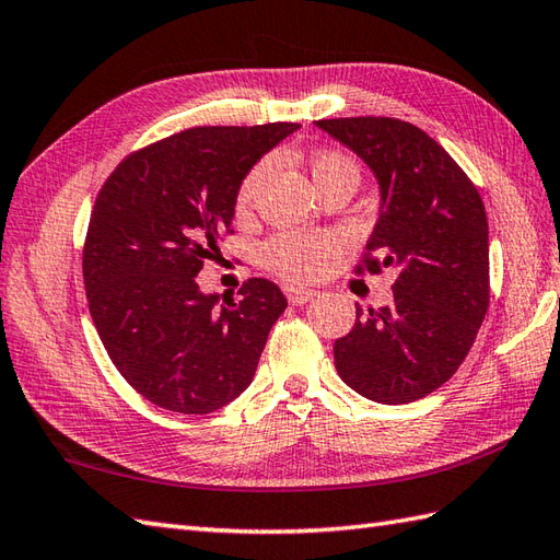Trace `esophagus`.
I'll use <instances>...</instances> for the list:
<instances>
[{
	"instance_id": "obj_1",
	"label": "esophagus",
	"mask_w": 560,
	"mask_h": 560,
	"mask_svg": "<svg viewBox=\"0 0 560 560\" xmlns=\"http://www.w3.org/2000/svg\"><path fill=\"white\" fill-rule=\"evenodd\" d=\"M283 293H285V298H289V303H293V305H303L317 295V291L303 289V285H293V283H285Z\"/></svg>"
}]
</instances>
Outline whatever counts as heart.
<instances>
[{
    "mask_svg": "<svg viewBox=\"0 0 560 560\" xmlns=\"http://www.w3.org/2000/svg\"><path fill=\"white\" fill-rule=\"evenodd\" d=\"M269 162H257L245 178L241 180L238 192H236V212L245 214L255 202V192L259 188V180L265 178ZM310 174L315 178V184L322 186L327 180H334L339 176H360L358 164L348 158L343 152L336 150H322L310 158ZM336 248H339V238L334 233H277L269 241L262 243L259 248V259L262 265L275 271V275L293 281H307L317 277L324 259H327Z\"/></svg>",
    "mask_w": 560,
    "mask_h": 560,
    "instance_id": "heart-1",
    "label": "heart"
}]
</instances>
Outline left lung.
<instances>
[{
  "label": "left lung",
  "mask_w": 560,
  "mask_h": 560,
  "mask_svg": "<svg viewBox=\"0 0 560 560\" xmlns=\"http://www.w3.org/2000/svg\"><path fill=\"white\" fill-rule=\"evenodd\" d=\"M365 162L382 190L380 221L355 275L396 267L394 301L355 312L334 343L341 380L398 406L436 392L470 353L489 307V224L456 160L422 128L392 116L315 121Z\"/></svg>",
  "instance_id": "1"
}]
</instances>
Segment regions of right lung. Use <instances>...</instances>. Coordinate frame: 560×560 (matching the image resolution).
Masks as SVG:
<instances>
[{"instance_id": "obj_1", "label": "right lung", "mask_w": 560, "mask_h": 560, "mask_svg": "<svg viewBox=\"0 0 560 560\" xmlns=\"http://www.w3.org/2000/svg\"><path fill=\"white\" fill-rule=\"evenodd\" d=\"M295 128H188L131 152L104 180L83 248L90 315L114 368L154 406L207 415L250 386L289 303L267 279L219 303L195 277L233 233L245 174Z\"/></svg>"}]
</instances>
